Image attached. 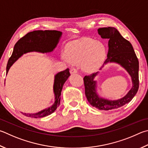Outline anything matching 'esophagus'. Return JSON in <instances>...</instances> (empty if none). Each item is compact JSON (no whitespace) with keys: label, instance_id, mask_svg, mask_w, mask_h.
Returning a JSON list of instances; mask_svg holds the SVG:
<instances>
[{"label":"esophagus","instance_id":"34e87169","mask_svg":"<svg viewBox=\"0 0 148 148\" xmlns=\"http://www.w3.org/2000/svg\"><path fill=\"white\" fill-rule=\"evenodd\" d=\"M70 72H71V74H76L77 72V69L76 68H72L71 69V71H70Z\"/></svg>","mask_w":148,"mask_h":148}]
</instances>
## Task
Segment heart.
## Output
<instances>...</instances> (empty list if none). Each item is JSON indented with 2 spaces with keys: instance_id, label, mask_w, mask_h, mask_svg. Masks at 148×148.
Wrapping results in <instances>:
<instances>
[{
  "instance_id": "1",
  "label": "heart",
  "mask_w": 148,
  "mask_h": 148,
  "mask_svg": "<svg viewBox=\"0 0 148 148\" xmlns=\"http://www.w3.org/2000/svg\"><path fill=\"white\" fill-rule=\"evenodd\" d=\"M106 55V47L103 44L95 39L83 38L70 42L62 58L67 63L81 62L83 71L91 72L101 66Z\"/></svg>"
}]
</instances>
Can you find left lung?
Instances as JSON below:
<instances>
[{"instance_id":"1","label":"left lung","mask_w":148,"mask_h":148,"mask_svg":"<svg viewBox=\"0 0 148 148\" xmlns=\"http://www.w3.org/2000/svg\"><path fill=\"white\" fill-rule=\"evenodd\" d=\"M98 32L101 38L109 39L107 58L102 67L109 63L119 64L130 74L133 83L132 88L124 97L117 100H109L100 98L96 92V82L94 79L98 72L83 77L85 93L88 101L96 109L101 111H109L119 108L130 102L137 92L139 87L138 60L132 45L123 38L116 28H98Z\"/></svg>"}]
</instances>
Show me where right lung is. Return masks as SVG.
Masks as SVG:
<instances>
[{
  "mask_svg": "<svg viewBox=\"0 0 148 148\" xmlns=\"http://www.w3.org/2000/svg\"><path fill=\"white\" fill-rule=\"evenodd\" d=\"M62 32L57 30H37L29 32L16 42L12 55L10 58L6 66V73L10 68L24 53L30 52L47 53L52 52L57 46ZM69 69L60 72L55 76L53 83V92L55 101L52 106L36 113H22L31 118H42L54 112L60 106L61 94L64 83L70 76Z\"/></svg>",
  "mask_w": 148,
  "mask_h": 148,
  "instance_id": "1",
  "label": "right lung"
}]
</instances>
